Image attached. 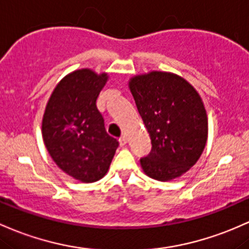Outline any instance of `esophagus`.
I'll use <instances>...</instances> for the list:
<instances>
[{"label": "esophagus", "instance_id": "obj_1", "mask_svg": "<svg viewBox=\"0 0 249 249\" xmlns=\"http://www.w3.org/2000/svg\"><path fill=\"white\" fill-rule=\"evenodd\" d=\"M126 143H127V137H126V136H123V137L119 138V144H120V145L124 146Z\"/></svg>", "mask_w": 249, "mask_h": 249}]
</instances>
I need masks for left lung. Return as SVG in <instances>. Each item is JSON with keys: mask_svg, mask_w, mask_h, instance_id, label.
<instances>
[{"mask_svg": "<svg viewBox=\"0 0 249 249\" xmlns=\"http://www.w3.org/2000/svg\"><path fill=\"white\" fill-rule=\"evenodd\" d=\"M129 85L151 139V151L141 158L144 173L162 182L187 173L200 158L208 136L201 97L173 73L150 72L132 78Z\"/></svg>", "mask_w": 249, "mask_h": 249, "instance_id": "8db88e82", "label": "left lung"}]
</instances>
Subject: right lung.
I'll return each mask as SVG.
<instances>
[{
  "label": "right lung",
  "mask_w": 249,
  "mask_h": 249,
  "mask_svg": "<svg viewBox=\"0 0 249 249\" xmlns=\"http://www.w3.org/2000/svg\"><path fill=\"white\" fill-rule=\"evenodd\" d=\"M107 74L75 71L54 89L42 119V137L62 171L81 182H95L107 173L119 142L105 130L97 99Z\"/></svg>",
  "instance_id": "right-lung-1"
}]
</instances>
